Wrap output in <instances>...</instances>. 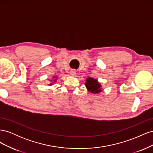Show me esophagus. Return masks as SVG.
Masks as SVG:
<instances>
[{"mask_svg":"<svg viewBox=\"0 0 153 153\" xmlns=\"http://www.w3.org/2000/svg\"><path fill=\"white\" fill-rule=\"evenodd\" d=\"M70 74H71V75H75V74H76V70L75 69H71V70L70 71Z\"/></svg>","mask_w":153,"mask_h":153,"instance_id":"esophagus-1","label":"esophagus"}]
</instances>
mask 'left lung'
<instances>
[{"label": "left lung", "mask_w": 153, "mask_h": 153, "mask_svg": "<svg viewBox=\"0 0 153 153\" xmlns=\"http://www.w3.org/2000/svg\"><path fill=\"white\" fill-rule=\"evenodd\" d=\"M85 86L87 90L90 91L92 93H98L101 92V85L97 80L93 79L91 77L87 78L85 82Z\"/></svg>", "instance_id": "8db88e82"}]
</instances>
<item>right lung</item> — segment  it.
Listing matches in <instances>:
<instances>
[{
  "instance_id": "add662e5",
  "label": "right lung",
  "mask_w": 153,
  "mask_h": 153,
  "mask_svg": "<svg viewBox=\"0 0 153 153\" xmlns=\"http://www.w3.org/2000/svg\"><path fill=\"white\" fill-rule=\"evenodd\" d=\"M53 78H55V76H53ZM57 80L56 79H55V80H54V82H55V81H56Z\"/></svg>"
}]
</instances>
